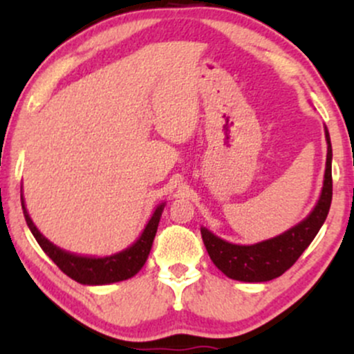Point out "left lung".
Masks as SVG:
<instances>
[{"label":"left lung","mask_w":354,"mask_h":354,"mask_svg":"<svg viewBox=\"0 0 354 354\" xmlns=\"http://www.w3.org/2000/svg\"><path fill=\"white\" fill-rule=\"evenodd\" d=\"M324 135H326L328 154L323 189H321L315 209L301 223L284 231L279 236L250 246L233 245V243L218 238L206 228H201L203 243H205L211 261L228 278L246 283H263L278 278L295 265L296 259L303 254V251L310 246V243L318 234L328 216L333 198V149L330 133L326 128H324Z\"/></svg>","instance_id":"1"}]
</instances>
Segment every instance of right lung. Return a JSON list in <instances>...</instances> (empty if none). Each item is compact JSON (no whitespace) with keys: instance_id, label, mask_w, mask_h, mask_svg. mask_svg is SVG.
Wrapping results in <instances>:
<instances>
[{"instance_id":"right-lung-1","label":"right lung","mask_w":354,"mask_h":354,"mask_svg":"<svg viewBox=\"0 0 354 354\" xmlns=\"http://www.w3.org/2000/svg\"><path fill=\"white\" fill-rule=\"evenodd\" d=\"M21 206L28 228L31 230V233H33L38 245L41 246V250L50 256L53 261H55V265L64 274H68L71 279H75V281L81 284H111L135 276L143 268L146 259H148V254L153 246V239L156 236L158 225H160L161 213L165 209V203H161L154 209L153 216L148 221V225L145 226L141 236L131 246L121 251V253L104 256V258H91V256H78L68 253V251L53 245L50 239H46L39 233L35 223L31 221L26 206H24L23 196Z\"/></svg>"}]
</instances>
